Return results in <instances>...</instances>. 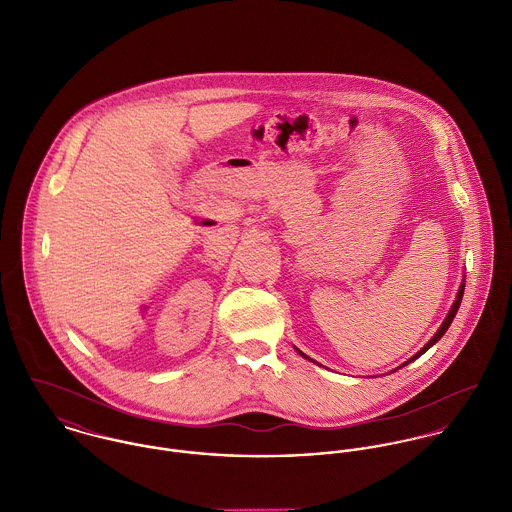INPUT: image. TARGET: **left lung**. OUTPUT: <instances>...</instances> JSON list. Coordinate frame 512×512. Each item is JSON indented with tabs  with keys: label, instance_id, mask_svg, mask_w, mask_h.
Instances as JSON below:
<instances>
[{
	"label": "left lung",
	"instance_id": "8db88e82",
	"mask_svg": "<svg viewBox=\"0 0 512 512\" xmlns=\"http://www.w3.org/2000/svg\"><path fill=\"white\" fill-rule=\"evenodd\" d=\"M463 291H465V283H461V287H459V291H457V299H455L453 307H451V310L447 312V316H445L443 324H441V326H439V330L433 334V338H431V340H429V342H427V344H425V346H423V348H421V350H419L415 356H411L406 364H402V366H408L409 362H413V360H415V358H419L423 352H427V350H429V348H431V346H433V344H435V342H437V340H439V338H441V336L447 332V328L451 326V322H453V318H455L457 310H459V307H461V301H463ZM297 352H299L303 358H308L307 354H303L299 348H297ZM308 360H310V358H308ZM312 362H314V360H312Z\"/></svg>",
	"mask_w": 512,
	"mask_h": 512
}]
</instances>
